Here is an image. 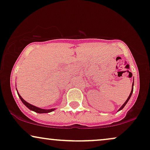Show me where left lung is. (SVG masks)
Returning a JSON list of instances; mask_svg holds the SVG:
<instances>
[{
    "label": "left lung",
    "instance_id": "obj_1",
    "mask_svg": "<svg viewBox=\"0 0 150 150\" xmlns=\"http://www.w3.org/2000/svg\"><path fill=\"white\" fill-rule=\"evenodd\" d=\"M133 87H134V82H133V83H132V91H131V93H130V94H129V96H128V98H127V100H126V101H125V103H124V104H123V105H122L121 107H120V108L119 109V110H118V111L121 110H122V108H124V107H125V105H126V104H127V103L128 102V100H129L130 97H131V96H132V92H133Z\"/></svg>",
    "mask_w": 150,
    "mask_h": 150
}]
</instances>
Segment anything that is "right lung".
Here are the masks:
<instances>
[{"label": "right lung", "mask_w": 150, "mask_h": 150, "mask_svg": "<svg viewBox=\"0 0 150 150\" xmlns=\"http://www.w3.org/2000/svg\"><path fill=\"white\" fill-rule=\"evenodd\" d=\"M17 93H18V95L19 98H20L21 101H22V102H23V103L27 107V108H28L29 109H30V110L34 111V112H36V113H40V114L49 113V112H52V111L55 110V109H50V110H44V109H41V108H38V107L32 105L30 104V103H29L26 102V101H25L24 99H23L22 97L21 96V95L18 94V92H17Z\"/></svg>", "instance_id": "right-lung-1"}]
</instances>
